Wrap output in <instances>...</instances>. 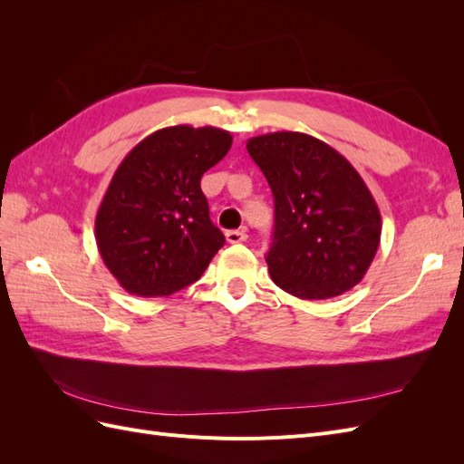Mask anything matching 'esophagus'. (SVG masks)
<instances>
[{"instance_id":"obj_1","label":"esophagus","mask_w":464,"mask_h":464,"mask_svg":"<svg viewBox=\"0 0 464 464\" xmlns=\"http://www.w3.org/2000/svg\"><path fill=\"white\" fill-rule=\"evenodd\" d=\"M247 240V234L246 230H228L227 232V242L228 244H240Z\"/></svg>"}]
</instances>
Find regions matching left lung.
<instances>
[{"instance_id": "left-lung-1", "label": "left lung", "mask_w": 464, "mask_h": 464, "mask_svg": "<svg viewBox=\"0 0 464 464\" xmlns=\"http://www.w3.org/2000/svg\"><path fill=\"white\" fill-rule=\"evenodd\" d=\"M247 152L275 198L265 257L273 283L302 300H327L356 286L382 240V215L356 168L298 131L251 137Z\"/></svg>"}]
</instances>
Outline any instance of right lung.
<instances>
[{"label":"right lung","instance_id":"add662e5","mask_svg":"<svg viewBox=\"0 0 464 464\" xmlns=\"http://www.w3.org/2000/svg\"><path fill=\"white\" fill-rule=\"evenodd\" d=\"M230 147L224 130L172 125L121 160L98 207L94 236L125 292L170 296L205 273L224 236L208 218L201 178Z\"/></svg>","mask_w":464,"mask_h":464}]
</instances>
